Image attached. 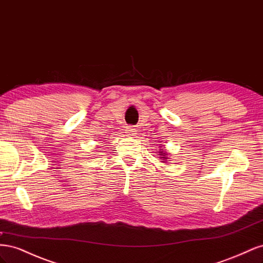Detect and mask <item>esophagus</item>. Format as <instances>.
Here are the masks:
<instances>
[{
  "label": "esophagus",
  "mask_w": 263,
  "mask_h": 263,
  "mask_svg": "<svg viewBox=\"0 0 263 263\" xmlns=\"http://www.w3.org/2000/svg\"><path fill=\"white\" fill-rule=\"evenodd\" d=\"M125 133L127 136H135V135H136V129H135L132 126H127L125 129Z\"/></svg>",
  "instance_id": "34e87169"
}]
</instances>
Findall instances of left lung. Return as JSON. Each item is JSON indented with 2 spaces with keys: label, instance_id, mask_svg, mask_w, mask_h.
I'll use <instances>...</instances> for the list:
<instances>
[{
  "label": "left lung",
  "instance_id": "1",
  "mask_svg": "<svg viewBox=\"0 0 263 263\" xmlns=\"http://www.w3.org/2000/svg\"><path fill=\"white\" fill-rule=\"evenodd\" d=\"M160 147H162V146H160ZM157 153H159V156H160V158H162L161 160H163V162H164V160L168 159V155H166L164 149H159V151H157Z\"/></svg>",
  "mask_w": 263,
  "mask_h": 263
}]
</instances>
